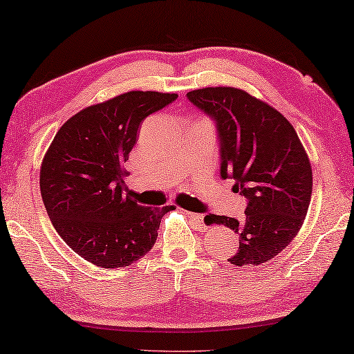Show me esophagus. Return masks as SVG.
Returning a JSON list of instances; mask_svg holds the SVG:
<instances>
[{
	"label": "esophagus",
	"mask_w": 354,
	"mask_h": 354,
	"mask_svg": "<svg viewBox=\"0 0 354 354\" xmlns=\"http://www.w3.org/2000/svg\"><path fill=\"white\" fill-rule=\"evenodd\" d=\"M188 218L193 219V221H194L196 224H198V229H199V230H207V224L204 223V216H202L201 213L189 212V213H188Z\"/></svg>",
	"instance_id": "1"
}]
</instances>
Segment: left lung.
<instances>
[{"label": "left lung", "instance_id": "1", "mask_svg": "<svg viewBox=\"0 0 354 354\" xmlns=\"http://www.w3.org/2000/svg\"><path fill=\"white\" fill-rule=\"evenodd\" d=\"M188 100L216 125L221 177L248 201L245 221L213 216L239 234L232 265H262L290 243L308 213L312 167L293 125L265 102L235 88H205Z\"/></svg>", "mask_w": 354, "mask_h": 354}]
</instances>
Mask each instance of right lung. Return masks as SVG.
Listing matches in <instances>:
<instances>
[{
    "instance_id": "right-lung-1",
    "label": "right lung",
    "mask_w": 354,
    "mask_h": 354,
    "mask_svg": "<svg viewBox=\"0 0 354 354\" xmlns=\"http://www.w3.org/2000/svg\"><path fill=\"white\" fill-rule=\"evenodd\" d=\"M177 94L131 91L84 108L67 120L46 150L40 194L61 239L102 268L129 266L153 248L174 205L142 207L124 182L122 165L139 125Z\"/></svg>"
}]
</instances>
